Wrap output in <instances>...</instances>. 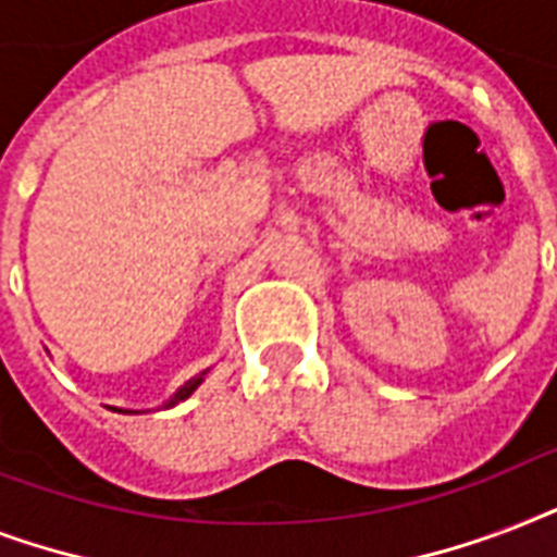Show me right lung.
<instances>
[{
	"mask_svg": "<svg viewBox=\"0 0 557 557\" xmlns=\"http://www.w3.org/2000/svg\"><path fill=\"white\" fill-rule=\"evenodd\" d=\"M205 372H208V370H205ZM205 372H199V375H196V379L185 381V384H182V387H178L176 393H173V396L168 398V401H164V407H176L178 401H185V398L190 396L193 389L199 387V384H201V379H205ZM121 413H133V410H121Z\"/></svg>",
	"mask_w": 557,
	"mask_h": 557,
	"instance_id": "right-lung-1",
	"label": "right lung"
}]
</instances>
